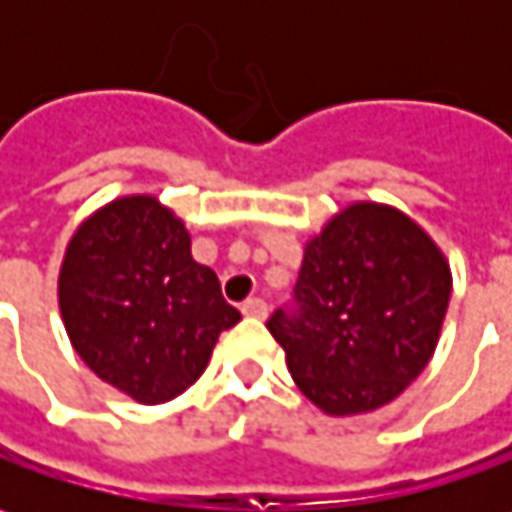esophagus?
<instances>
[{
  "label": "esophagus",
  "instance_id": "obj_1",
  "mask_svg": "<svg viewBox=\"0 0 512 512\" xmlns=\"http://www.w3.org/2000/svg\"><path fill=\"white\" fill-rule=\"evenodd\" d=\"M242 313H245V316H250V319H265L267 302L265 299H259V296H253V299H247L245 305H242Z\"/></svg>",
  "mask_w": 512,
  "mask_h": 512
}]
</instances>
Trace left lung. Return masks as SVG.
<instances>
[{
	"label": "left lung",
	"instance_id": "8db88e82",
	"mask_svg": "<svg viewBox=\"0 0 512 512\" xmlns=\"http://www.w3.org/2000/svg\"><path fill=\"white\" fill-rule=\"evenodd\" d=\"M450 302V267L422 227L382 205L339 213L305 250L267 330L299 390L325 413L393 402L430 362Z\"/></svg>",
	"mask_w": 512,
	"mask_h": 512
}]
</instances>
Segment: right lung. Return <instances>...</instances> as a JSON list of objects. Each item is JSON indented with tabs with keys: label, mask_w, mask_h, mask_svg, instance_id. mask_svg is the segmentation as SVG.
I'll list each match as a JSON object with an SVG mask.
<instances>
[{
	"label": "right lung",
	"mask_w": 512,
	"mask_h": 512,
	"mask_svg": "<svg viewBox=\"0 0 512 512\" xmlns=\"http://www.w3.org/2000/svg\"><path fill=\"white\" fill-rule=\"evenodd\" d=\"M59 307L82 362L136 402L162 404L205 373L219 333L242 313L185 225L153 196L102 207L70 239Z\"/></svg>",
	"instance_id": "add662e5"
}]
</instances>
